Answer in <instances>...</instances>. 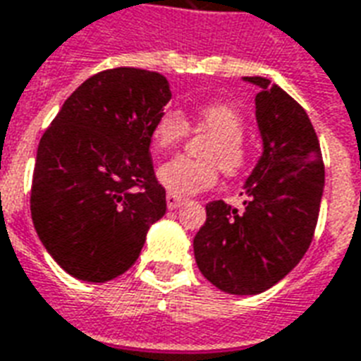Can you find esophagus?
Masks as SVG:
<instances>
[{"instance_id":"1","label":"esophagus","mask_w":361,"mask_h":361,"mask_svg":"<svg viewBox=\"0 0 361 361\" xmlns=\"http://www.w3.org/2000/svg\"><path fill=\"white\" fill-rule=\"evenodd\" d=\"M166 204H169L170 210H178L181 204H185V199H181V197H178V195L169 192V195H166Z\"/></svg>"}]
</instances>
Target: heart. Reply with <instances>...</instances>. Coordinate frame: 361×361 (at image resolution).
<instances>
[{
	"label": "heart",
	"mask_w": 361,
	"mask_h": 361,
	"mask_svg": "<svg viewBox=\"0 0 361 361\" xmlns=\"http://www.w3.org/2000/svg\"><path fill=\"white\" fill-rule=\"evenodd\" d=\"M195 121L200 130L216 136L204 151L206 161H192L187 157H176L157 170L162 187L176 195H192L204 191L217 181L219 166L225 174L235 176L246 169L247 151L242 145L244 119L240 111L231 104L212 102L195 109ZM189 132L187 121L174 109H166L157 117L151 137L159 151L172 149ZM220 164L217 165L216 162Z\"/></svg>",
	"instance_id": "heart-1"
}]
</instances>
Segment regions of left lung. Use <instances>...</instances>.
Segmentation results:
<instances>
[{
    "label": "left lung",
    "mask_w": 361,
    "mask_h": 361,
    "mask_svg": "<svg viewBox=\"0 0 361 361\" xmlns=\"http://www.w3.org/2000/svg\"><path fill=\"white\" fill-rule=\"evenodd\" d=\"M255 85V121L263 151L244 181V210L224 200L206 204V224L192 240L200 272L231 295H257L290 274L314 235L324 162L309 115L267 77Z\"/></svg>",
    "instance_id": "8db88e82"
}]
</instances>
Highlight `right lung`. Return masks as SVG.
I'll use <instances>...</instances> for the list:
<instances>
[{"mask_svg":"<svg viewBox=\"0 0 361 361\" xmlns=\"http://www.w3.org/2000/svg\"><path fill=\"white\" fill-rule=\"evenodd\" d=\"M170 98L157 71H100L75 89L41 137L32 219L73 279L100 284L121 276L164 216L166 191L155 180L149 145Z\"/></svg>","mask_w":361,"mask_h":361,"instance_id":"add662e5","label":"right lung"}]
</instances>
